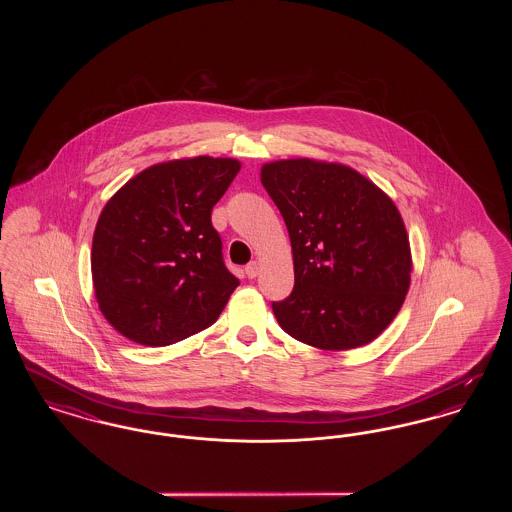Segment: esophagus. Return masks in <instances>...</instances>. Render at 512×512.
<instances>
[{
  "instance_id": "34e87169",
  "label": "esophagus",
  "mask_w": 512,
  "mask_h": 512,
  "mask_svg": "<svg viewBox=\"0 0 512 512\" xmlns=\"http://www.w3.org/2000/svg\"><path fill=\"white\" fill-rule=\"evenodd\" d=\"M259 268H261V265H259L257 261H251V263L245 267V274H247L249 278H255V276L259 274Z\"/></svg>"
}]
</instances>
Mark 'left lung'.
I'll return each mask as SVG.
<instances>
[{"instance_id": "left-lung-1", "label": "left lung", "mask_w": 512, "mask_h": 512, "mask_svg": "<svg viewBox=\"0 0 512 512\" xmlns=\"http://www.w3.org/2000/svg\"><path fill=\"white\" fill-rule=\"evenodd\" d=\"M261 182L288 226L293 292L272 303L280 328L322 351L376 340L399 313L413 257L393 199L361 172L318 159H280Z\"/></svg>"}]
</instances>
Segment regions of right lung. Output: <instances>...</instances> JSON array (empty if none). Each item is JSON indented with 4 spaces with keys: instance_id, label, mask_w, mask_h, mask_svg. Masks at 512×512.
<instances>
[{
    "instance_id": "obj_1",
    "label": "right lung",
    "mask_w": 512,
    "mask_h": 512,
    "mask_svg": "<svg viewBox=\"0 0 512 512\" xmlns=\"http://www.w3.org/2000/svg\"><path fill=\"white\" fill-rule=\"evenodd\" d=\"M240 169L232 157L172 159L105 203L92 280L101 315L124 338L163 347L215 324L240 280L222 263L211 211Z\"/></svg>"
}]
</instances>
